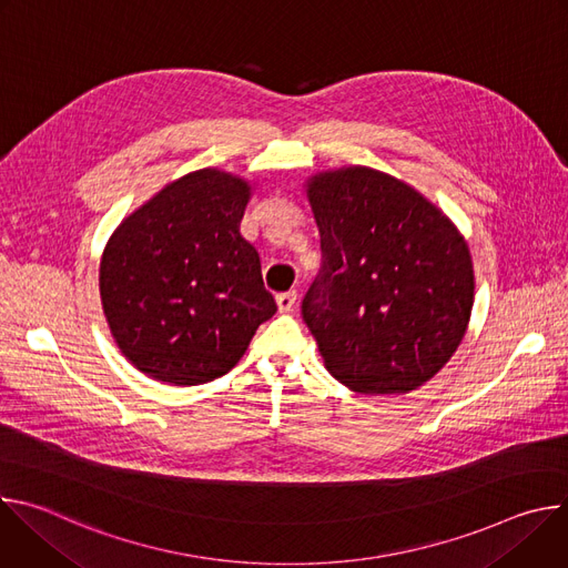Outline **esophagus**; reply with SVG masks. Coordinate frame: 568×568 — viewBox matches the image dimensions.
<instances>
[{
    "mask_svg": "<svg viewBox=\"0 0 568 568\" xmlns=\"http://www.w3.org/2000/svg\"><path fill=\"white\" fill-rule=\"evenodd\" d=\"M294 303H296V290L276 294V305H278L281 312H292V310H294Z\"/></svg>",
    "mask_w": 568,
    "mask_h": 568,
    "instance_id": "esophagus-1",
    "label": "esophagus"
}]
</instances>
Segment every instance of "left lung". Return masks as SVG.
<instances>
[{
  "label": "left lung",
  "mask_w": 568,
  "mask_h": 568,
  "mask_svg": "<svg viewBox=\"0 0 568 568\" xmlns=\"http://www.w3.org/2000/svg\"><path fill=\"white\" fill-rule=\"evenodd\" d=\"M305 195L323 265L301 312L323 364L355 393L416 390L465 337L467 240L414 186L368 166L316 173Z\"/></svg>",
  "instance_id": "1"
}]
</instances>
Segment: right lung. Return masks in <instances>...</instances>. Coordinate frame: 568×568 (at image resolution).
Instances as JSON below:
<instances>
[{"label":"right lung","instance_id":"add662e5","mask_svg":"<svg viewBox=\"0 0 568 568\" xmlns=\"http://www.w3.org/2000/svg\"><path fill=\"white\" fill-rule=\"evenodd\" d=\"M252 184L220 169L166 184L110 235L99 287L110 333L143 375L175 386L229 373L276 312L240 233Z\"/></svg>","mask_w":568,"mask_h":568}]
</instances>
